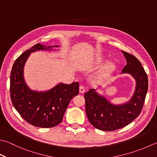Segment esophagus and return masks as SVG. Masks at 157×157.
Returning a JSON list of instances; mask_svg holds the SVG:
<instances>
[{
	"label": "esophagus",
	"instance_id": "obj_1",
	"mask_svg": "<svg viewBox=\"0 0 157 157\" xmlns=\"http://www.w3.org/2000/svg\"><path fill=\"white\" fill-rule=\"evenodd\" d=\"M84 91H85L84 86H83L82 85H81L80 86H79V93H84Z\"/></svg>",
	"mask_w": 157,
	"mask_h": 157
}]
</instances>
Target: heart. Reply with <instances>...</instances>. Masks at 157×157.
<instances>
[{
  "mask_svg": "<svg viewBox=\"0 0 157 157\" xmlns=\"http://www.w3.org/2000/svg\"><path fill=\"white\" fill-rule=\"evenodd\" d=\"M106 61V58L105 57H103V56H99L97 57L96 59H94V60L92 63V66H94V67H100L102 65V64L105 63ZM116 67V64L115 63L112 62V61H109V62H107L102 69V73L103 75H105L107 74V73L111 72L112 71L115 69Z\"/></svg>",
  "mask_w": 157,
  "mask_h": 157,
  "instance_id": "heart-1",
  "label": "heart"
}]
</instances>
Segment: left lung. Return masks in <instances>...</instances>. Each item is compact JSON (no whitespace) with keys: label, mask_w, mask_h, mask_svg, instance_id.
<instances>
[{"label":"left lung","mask_w":157,"mask_h":157,"mask_svg":"<svg viewBox=\"0 0 157 157\" xmlns=\"http://www.w3.org/2000/svg\"><path fill=\"white\" fill-rule=\"evenodd\" d=\"M127 59V65L121 73H128L136 81L133 97L121 105L111 103L105 97L90 89L84 94L86 112L88 121L97 129L115 131L130 124L142 112L148 92V76L142 64L133 55L122 51Z\"/></svg>","instance_id":"8db88e82"}]
</instances>
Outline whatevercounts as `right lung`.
<instances>
[{
    "mask_svg": "<svg viewBox=\"0 0 157 157\" xmlns=\"http://www.w3.org/2000/svg\"><path fill=\"white\" fill-rule=\"evenodd\" d=\"M58 45H35L18 57L12 67L10 75V96L13 105L25 121L35 127L51 128L63 121L70 101L79 94V83H59L44 92L33 90L24 78V67L32 52L51 50Z\"/></svg>",
    "mask_w": 157,
    "mask_h": 157,
    "instance_id": "1",
    "label": "right lung"
}]
</instances>
